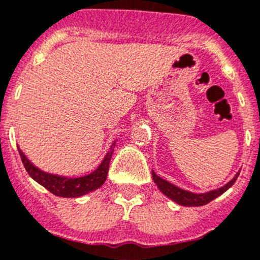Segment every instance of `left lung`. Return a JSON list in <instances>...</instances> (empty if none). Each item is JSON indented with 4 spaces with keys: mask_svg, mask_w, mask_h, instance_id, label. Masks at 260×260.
<instances>
[{
    "mask_svg": "<svg viewBox=\"0 0 260 260\" xmlns=\"http://www.w3.org/2000/svg\"><path fill=\"white\" fill-rule=\"evenodd\" d=\"M239 174L240 172H237L231 181H229L224 186L219 187V189L211 190V191L208 192H202V194H195V192L187 191V190L180 189V187L175 186L174 184L169 182L167 180H163L162 177L158 176L154 171H152L153 180H154L158 189H159L167 198H170L171 200L176 202L177 204H180V206H185V207H200V206H206V204H208L209 202H212L213 199L218 198L219 195L223 194L226 190H229L230 187L235 184L236 179L239 177Z\"/></svg>",
    "mask_w": 260,
    "mask_h": 260,
    "instance_id": "left-lung-1",
    "label": "left lung"
}]
</instances>
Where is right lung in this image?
Instances as JSON below:
<instances>
[{
    "instance_id": "obj_1",
    "label": "right lung",
    "mask_w": 260,
    "mask_h": 260,
    "mask_svg": "<svg viewBox=\"0 0 260 260\" xmlns=\"http://www.w3.org/2000/svg\"><path fill=\"white\" fill-rule=\"evenodd\" d=\"M115 144L116 142H113L112 147L108 150L105 159L98 166L97 170H94L91 174L81 177L58 176V175H52L48 174V172H44L39 170L38 167H36L20 149H19V153H20L21 160H23V165L25 167L26 172L29 174V176L33 180H36L39 185L46 187L48 191H51L56 197L79 198L93 191V190L98 189V187H101L105 184L106 179H107L108 167H110V160L111 157H112Z\"/></svg>"
}]
</instances>
